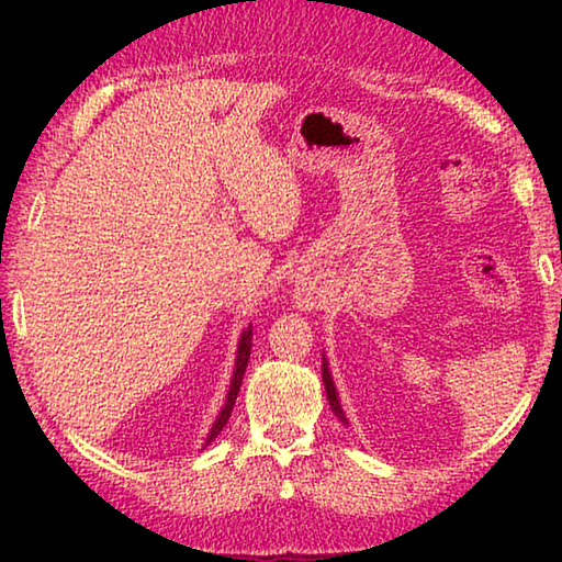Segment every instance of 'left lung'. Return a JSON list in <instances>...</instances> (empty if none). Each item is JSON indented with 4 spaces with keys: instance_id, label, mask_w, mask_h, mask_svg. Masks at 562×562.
Here are the masks:
<instances>
[{
    "instance_id": "obj_1",
    "label": "left lung",
    "mask_w": 562,
    "mask_h": 562,
    "mask_svg": "<svg viewBox=\"0 0 562 562\" xmlns=\"http://www.w3.org/2000/svg\"><path fill=\"white\" fill-rule=\"evenodd\" d=\"M250 351H252V322L240 331V341H237V351H235V369H233V379H231V389H227V396H225V404L221 408V414L215 416V424L211 434H207L205 446L215 441V436L223 431V426L227 424V418L233 414V406H235V398L240 394V386H243V376H245V369H247V361H250Z\"/></svg>"
}]
</instances>
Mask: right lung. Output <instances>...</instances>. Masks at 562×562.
Instances as JSON below:
<instances>
[{
    "instance_id": "add662e5",
    "label": "right lung",
    "mask_w": 562,
    "mask_h": 562,
    "mask_svg": "<svg viewBox=\"0 0 562 562\" xmlns=\"http://www.w3.org/2000/svg\"><path fill=\"white\" fill-rule=\"evenodd\" d=\"M322 382H325V389H327V402L331 406V412H335V416L339 418L341 424H349L345 412H341V404H339V396H337V389H335V382H331V372H329V361L325 359V355H322Z\"/></svg>"
}]
</instances>
